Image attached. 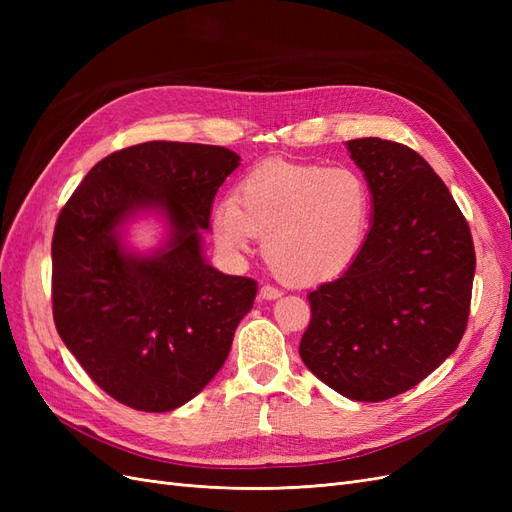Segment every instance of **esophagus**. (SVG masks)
<instances>
[{"label": "esophagus", "instance_id": "34e87169", "mask_svg": "<svg viewBox=\"0 0 512 512\" xmlns=\"http://www.w3.org/2000/svg\"><path fill=\"white\" fill-rule=\"evenodd\" d=\"M282 297V290L280 288H275V286H262L260 288V299H265V301H273V299H280Z\"/></svg>", "mask_w": 512, "mask_h": 512}]
</instances>
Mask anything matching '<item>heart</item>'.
<instances>
[{"label":"heart","mask_w":512,"mask_h":512,"mask_svg":"<svg viewBox=\"0 0 512 512\" xmlns=\"http://www.w3.org/2000/svg\"><path fill=\"white\" fill-rule=\"evenodd\" d=\"M371 220L367 181L348 166L265 162L247 173L237 198L211 211L218 250L237 258L262 237V256L288 284H320L361 254Z\"/></svg>","instance_id":"heart-1"}]
</instances>
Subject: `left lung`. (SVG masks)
<instances>
[{"instance_id": "1", "label": "left lung", "mask_w": 512, "mask_h": 512, "mask_svg": "<svg viewBox=\"0 0 512 512\" xmlns=\"http://www.w3.org/2000/svg\"><path fill=\"white\" fill-rule=\"evenodd\" d=\"M371 192L361 254L307 294L305 367L354 401H384L451 356L470 314L476 269L470 226L444 181L406 145L346 143Z\"/></svg>"}]
</instances>
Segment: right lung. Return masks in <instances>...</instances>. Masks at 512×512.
<instances>
[{
	"instance_id": "right-lung-1",
	"label": "right lung",
	"mask_w": 512,
	"mask_h": 512,
	"mask_svg": "<svg viewBox=\"0 0 512 512\" xmlns=\"http://www.w3.org/2000/svg\"><path fill=\"white\" fill-rule=\"evenodd\" d=\"M215 145L151 141L100 160L61 209L53 235L59 337L104 393L134 410L170 412L218 374L258 284L203 254L213 198L239 166ZM158 214L149 253L122 232Z\"/></svg>"
}]
</instances>
